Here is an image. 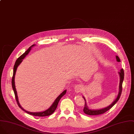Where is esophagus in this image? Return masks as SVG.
Masks as SVG:
<instances>
[{
    "instance_id": "obj_1",
    "label": "esophagus",
    "mask_w": 134,
    "mask_h": 134,
    "mask_svg": "<svg viewBox=\"0 0 134 134\" xmlns=\"http://www.w3.org/2000/svg\"><path fill=\"white\" fill-rule=\"evenodd\" d=\"M74 89H75V91L76 93H79L82 90L83 87L81 84H78V85H76L75 86Z\"/></svg>"
}]
</instances>
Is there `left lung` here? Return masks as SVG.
Masks as SVG:
<instances>
[{
    "label": "left lung",
    "mask_w": 134,
    "mask_h": 134,
    "mask_svg": "<svg viewBox=\"0 0 134 134\" xmlns=\"http://www.w3.org/2000/svg\"><path fill=\"white\" fill-rule=\"evenodd\" d=\"M116 58L118 62H120L119 58L117 56H116ZM118 73H119V75L120 76V82H119V93L118 94V96H117L116 99L111 103V104H110L108 106H107L104 108L97 110V109H91L89 108L87 105L86 99H85V97H83V98L85 101V107H84L83 110V112L86 114L88 115H98L103 114L105 113V112H106L107 111H108V110H109L118 102V100L120 98V97L121 96V92H122V82H123L124 78V71L123 69H121L120 70V71L118 72Z\"/></svg>",
    "instance_id": "obj_1"
}]
</instances>
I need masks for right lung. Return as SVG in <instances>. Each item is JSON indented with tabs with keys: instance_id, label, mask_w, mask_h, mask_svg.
<instances>
[{
	"instance_id": "right-lung-1",
	"label": "right lung",
	"mask_w": 134,
	"mask_h": 134,
	"mask_svg": "<svg viewBox=\"0 0 134 134\" xmlns=\"http://www.w3.org/2000/svg\"><path fill=\"white\" fill-rule=\"evenodd\" d=\"M35 46V44H32V46H31L22 55H21L16 61L14 67V72H13V78H12V87L13 89V91L15 95V98H16V102L17 103V104L18 105V106L20 108H21L22 110H23L24 111H25L26 113H27L28 114L33 115V116H39V117H44V116H47L49 115H52L56 110V109L57 108L58 104L60 100V99H61V98L64 95H65V94L66 93L67 91L65 90L62 94H60V95H59L57 98L56 99V100H55V102L53 103V104H52V105L47 110H46L45 111H43L42 112H35V113H32V112H30V111H28L26 110H25L20 105L19 101H18V96H17V93L16 90V87H15V74H16V72L17 70V68L18 67V66L20 64V63L22 62L23 59L29 54V53L30 52V50L31 49V48Z\"/></svg>"
}]
</instances>
